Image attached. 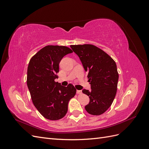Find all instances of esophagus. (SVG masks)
Segmentation results:
<instances>
[{
	"label": "esophagus",
	"mask_w": 149,
	"mask_h": 149,
	"mask_svg": "<svg viewBox=\"0 0 149 149\" xmlns=\"http://www.w3.org/2000/svg\"><path fill=\"white\" fill-rule=\"evenodd\" d=\"M76 93L81 94H82V91H81V90H77V91H76Z\"/></svg>",
	"instance_id": "esophagus-1"
}]
</instances>
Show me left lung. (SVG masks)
I'll return each instance as SVG.
<instances>
[{
	"instance_id": "left-lung-1",
	"label": "left lung",
	"mask_w": 149,
	"mask_h": 149,
	"mask_svg": "<svg viewBox=\"0 0 149 149\" xmlns=\"http://www.w3.org/2000/svg\"><path fill=\"white\" fill-rule=\"evenodd\" d=\"M70 47L79 56L91 84V91H82L89 97L85 109L90 114L101 115L111 106L116 94L119 74L116 62L101 49L93 45Z\"/></svg>"
}]
</instances>
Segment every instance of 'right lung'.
Here are the masks:
<instances>
[{"label":"right lung","mask_w":149,"mask_h":149,"mask_svg":"<svg viewBox=\"0 0 149 149\" xmlns=\"http://www.w3.org/2000/svg\"><path fill=\"white\" fill-rule=\"evenodd\" d=\"M73 53L65 46L45 47L31 58L27 68L26 83L35 107L47 119L59 120L66 115L69 101L76 89L55 82L59 64L65 55Z\"/></svg>","instance_id":"1"}]
</instances>
